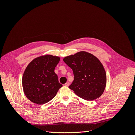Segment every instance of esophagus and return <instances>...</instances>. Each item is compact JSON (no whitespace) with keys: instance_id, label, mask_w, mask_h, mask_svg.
Instances as JSON below:
<instances>
[{"instance_id":"1","label":"esophagus","mask_w":135,"mask_h":135,"mask_svg":"<svg viewBox=\"0 0 135 135\" xmlns=\"http://www.w3.org/2000/svg\"><path fill=\"white\" fill-rule=\"evenodd\" d=\"M69 85H70V83H69V82H66V83L65 84V86H66V87H68Z\"/></svg>"}]
</instances>
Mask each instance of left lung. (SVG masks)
I'll list each match as a JSON object with an SVG mask.
<instances>
[{"instance_id":"left-lung-1","label":"left lung","mask_w":135,"mask_h":135,"mask_svg":"<svg viewBox=\"0 0 135 135\" xmlns=\"http://www.w3.org/2000/svg\"><path fill=\"white\" fill-rule=\"evenodd\" d=\"M63 60L72 69L74 76L69 88L85 100L92 101L101 96L105 88L107 75L99 59L89 53L80 52Z\"/></svg>"}]
</instances>
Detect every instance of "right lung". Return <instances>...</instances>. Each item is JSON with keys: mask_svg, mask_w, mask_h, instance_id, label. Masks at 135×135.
Returning <instances> with one entry per match:
<instances>
[{"mask_svg": "<svg viewBox=\"0 0 135 135\" xmlns=\"http://www.w3.org/2000/svg\"><path fill=\"white\" fill-rule=\"evenodd\" d=\"M60 57L40 56L28 65L22 76V87L27 99L38 105L44 104L55 97L62 85L59 82L55 69Z\"/></svg>", "mask_w": 135, "mask_h": 135, "instance_id": "obj_1", "label": "right lung"}]
</instances>
